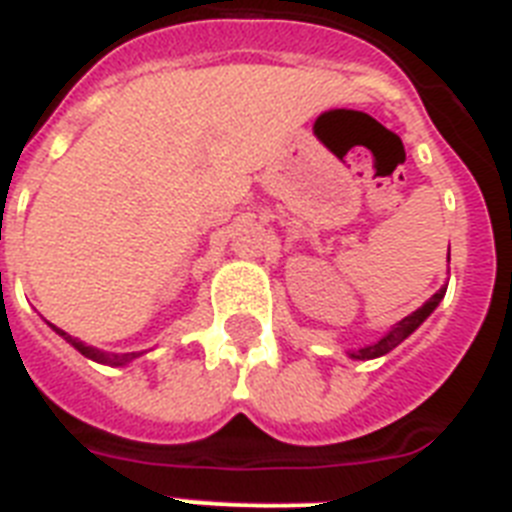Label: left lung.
<instances>
[{
    "label": "left lung",
    "mask_w": 512,
    "mask_h": 512,
    "mask_svg": "<svg viewBox=\"0 0 512 512\" xmlns=\"http://www.w3.org/2000/svg\"><path fill=\"white\" fill-rule=\"evenodd\" d=\"M445 290H447V287H439L437 293H434L432 298H429V301L424 303V306L418 308V311H413L411 316H405L403 322H400L398 327L392 329V332H387V335H384L382 340H379V342H374V345H369V348L353 350V353H350V356H353V358H361V361H366V358H377V356H384V353H390L392 348H398L400 342H403L405 337L411 335L413 329H418V324L424 322L426 316L432 314L434 308L439 306V301H442V298H445Z\"/></svg>",
    "instance_id": "1"
}]
</instances>
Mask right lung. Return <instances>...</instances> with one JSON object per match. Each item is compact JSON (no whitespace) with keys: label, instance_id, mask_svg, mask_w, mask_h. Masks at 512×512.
<instances>
[{"label":"right lung","instance_id":"right-lung-1","mask_svg":"<svg viewBox=\"0 0 512 512\" xmlns=\"http://www.w3.org/2000/svg\"><path fill=\"white\" fill-rule=\"evenodd\" d=\"M52 329L54 332H57V335H62L65 337L67 342H70V345H75V348L80 350V353H83V356H88L91 358V361H99V363H109V366H122V363H128L130 358H135V353H104V350H96V348H91V345H83V342L80 340H75V337H70L67 335V332H62V329H57L52 324Z\"/></svg>","mask_w":512,"mask_h":512}]
</instances>
